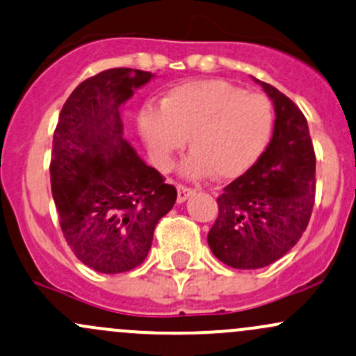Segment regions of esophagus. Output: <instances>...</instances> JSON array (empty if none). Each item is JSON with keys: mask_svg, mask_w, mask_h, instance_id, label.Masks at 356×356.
I'll list each match as a JSON object with an SVG mask.
<instances>
[{"mask_svg": "<svg viewBox=\"0 0 356 356\" xmlns=\"http://www.w3.org/2000/svg\"><path fill=\"white\" fill-rule=\"evenodd\" d=\"M194 189L188 188V186H177V203H184L189 196H193Z\"/></svg>", "mask_w": 356, "mask_h": 356, "instance_id": "1", "label": "esophagus"}]
</instances>
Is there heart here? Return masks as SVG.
<instances>
[{
  "label": "heart",
  "mask_w": 356,
  "mask_h": 356,
  "mask_svg": "<svg viewBox=\"0 0 356 356\" xmlns=\"http://www.w3.org/2000/svg\"><path fill=\"white\" fill-rule=\"evenodd\" d=\"M138 128L160 168L170 165L189 138L193 153L182 172L191 179H235L259 160L273 128V107L263 93L225 80H200L172 88L159 109L147 107Z\"/></svg>",
  "instance_id": "1"
}]
</instances>
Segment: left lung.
I'll list each match as a JSON object with an SVG mask.
<instances>
[{
  "mask_svg": "<svg viewBox=\"0 0 356 356\" xmlns=\"http://www.w3.org/2000/svg\"><path fill=\"white\" fill-rule=\"evenodd\" d=\"M256 83L275 106L271 141L218 196V218L208 234L211 252L235 269L264 268L285 256L309 225L316 193V153L305 115L280 90Z\"/></svg>",
  "mask_w": 356,
  "mask_h": 356,
  "instance_id": "1",
  "label": "left lung"
}]
</instances>
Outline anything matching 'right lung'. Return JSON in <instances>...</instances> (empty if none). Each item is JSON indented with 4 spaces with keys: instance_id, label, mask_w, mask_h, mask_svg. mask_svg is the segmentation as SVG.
Wrapping results in <instances>:
<instances>
[{
    "instance_id": "add662e5",
    "label": "right lung",
    "mask_w": 356,
    "mask_h": 356,
    "mask_svg": "<svg viewBox=\"0 0 356 356\" xmlns=\"http://www.w3.org/2000/svg\"><path fill=\"white\" fill-rule=\"evenodd\" d=\"M155 74L112 68L81 81L59 114L51 189L74 256L106 275L147 259L153 230L177 191L124 140L121 106Z\"/></svg>"
}]
</instances>
